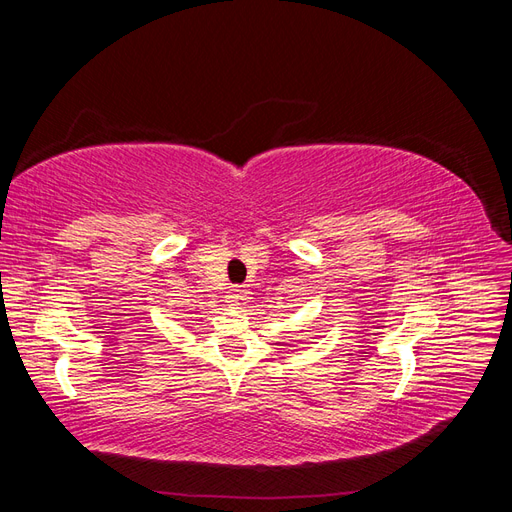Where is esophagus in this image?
Returning <instances> with one entry per match:
<instances>
[{
	"instance_id": "obj_1",
	"label": "esophagus",
	"mask_w": 512,
	"mask_h": 512,
	"mask_svg": "<svg viewBox=\"0 0 512 512\" xmlns=\"http://www.w3.org/2000/svg\"><path fill=\"white\" fill-rule=\"evenodd\" d=\"M247 294H250V292H247L245 286H235L228 294V303L230 305H241V303L247 301Z\"/></svg>"
}]
</instances>
